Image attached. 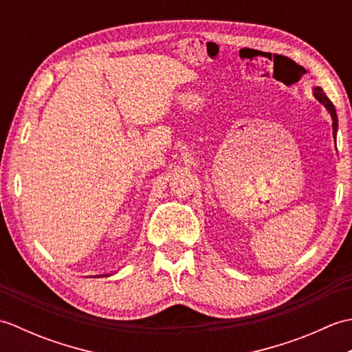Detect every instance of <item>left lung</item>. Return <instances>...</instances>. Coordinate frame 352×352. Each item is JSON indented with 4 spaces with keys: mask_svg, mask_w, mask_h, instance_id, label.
Segmentation results:
<instances>
[{
    "mask_svg": "<svg viewBox=\"0 0 352 352\" xmlns=\"http://www.w3.org/2000/svg\"><path fill=\"white\" fill-rule=\"evenodd\" d=\"M313 95H315V98L320 102L324 104V107L328 110V113H330L331 119H333V136H334V140H336V134H338V115H336V109H334V104L328 100V96L325 95V92L322 91L320 87H315L313 89Z\"/></svg>",
    "mask_w": 352,
    "mask_h": 352,
    "instance_id": "obj_1",
    "label": "left lung"
}]
</instances>
